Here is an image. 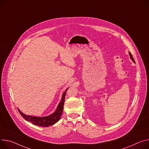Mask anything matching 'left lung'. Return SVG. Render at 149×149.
Returning <instances> with one entry per match:
<instances>
[{"label":"left lung","mask_w":149,"mask_h":149,"mask_svg":"<svg viewBox=\"0 0 149 149\" xmlns=\"http://www.w3.org/2000/svg\"><path fill=\"white\" fill-rule=\"evenodd\" d=\"M129 55H130V58H131V59L132 61V62H134L135 63V61H134V58H132V55H131V53L129 52Z\"/></svg>","instance_id":"1"}]
</instances>
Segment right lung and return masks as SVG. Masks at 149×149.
Here are the masks:
<instances>
[{
  "mask_svg": "<svg viewBox=\"0 0 149 149\" xmlns=\"http://www.w3.org/2000/svg\"><path fill=\"white\" fill-rule=\"evenodd\" d=\"M69 88H68L63 93L62 97L61 99V102L58 104V106L56 108V111L52 113V114L46 116H42V117H37L34 116H31V115H27L23 113L18 108V110L19 112V113L21 115V116L26 120L29 122H31V123L35 125H38L39 127H49L50 125H53L55 124H56L57 122L60 119L62 113L63 109V104L65 102V97L66 91Z\"/></svg>",
  "mask_w": 149,
  "mask_h": 149,
  "instance_id": "right-lung-1",
  "label": "right lung"
}]
</instances>
